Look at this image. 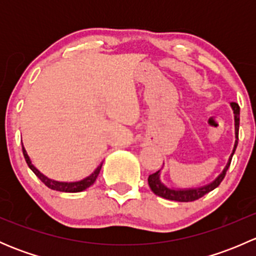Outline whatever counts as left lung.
I'll return each mask as SVG.
<instances>
[{
  "label": "left lung",
  "mask_w": 256,
  "mask_h": 256,
  "mask_svg": "<svg viewBox=\"0 0 256 256\" xmlns=\"http://www.w3.org/2000/svg\"><path fill=\"white\" fill-rule=\"evenodd\" d=\"M232 110L234 114V130H236V142H234L233 151H232L230 157H229L228 162H226V167L223 168V171L214 178L212 182H209L208 184L200 186V187H192V188H174L168 187L166 183L162 182L161 180V170L154 174H150L148 176V186L151 188L152 192L156 196H160L162 198H166L170 200H176V202H192V200H198V198L203 197L204 194L213 190L214 188L218 187L220 184V182L223 180V178L226 177V171H228L229 166H230L232 157H233L234 152H236V146H238V132H239V121H240V108L236 102H232L230 104Z\"/></svg>",
  "instance_id": "1"
}]
</instances>
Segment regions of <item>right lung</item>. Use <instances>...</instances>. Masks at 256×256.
<instances>
[{
  "label": "right lung",
  "instance_id": "right-lung-1",
  "mask_svg": "<svg viewBox=\"0 0 256 256\" xmlns=\"http://www.w3.org/2000/svg\"><path fill=\"white\" fill-rule=\"evenodd\" d=\"M22 150H23V156H24L26 162H27L28 167L33 171V174L40 178V180H42L48 188H50V190H59V192L76 193V192H82V190H85L86 188H89L90 186L94 184V182L96 180L98 176H99L100 170H102V164H100L92 174H89V176L82 178V180H76V182H60V180H52V178H48L46 174H43L40 170L36 168L34 164H33L32 161H30V156H28L23 144H22Z\"/></svg>",
  "mask_w": 256,
  "mask_h": 256
}]
</instances>
